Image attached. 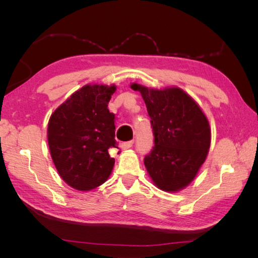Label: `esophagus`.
<instances>
[{"label":"esophagus","mask_w":258,"mask_h":258,"mask_svg":"<svg viewBox=\"0 0 258 258\" xmlns=\"http://www.w3.org/2000/svg\"><path fill=\"white\" fill-rule=\"evenodd\" d=\"M134 145V140H131V141H127V142H123L122 144H120V146H122V149L124 150H127L130 149V147H132Z\"/></svg>","instance_id":"obj_1"}]
</instances>
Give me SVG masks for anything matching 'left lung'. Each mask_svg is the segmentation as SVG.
<instances>
[{
    "label": "left lung",
    "instance_id": "8db88e82",
    "mask_svg": "<svg viewBox=\"0 0 258 258\" xmlns=\"http://www.w3.org/2000/svg\"><path fill=\"white\" fill-rule=\"evenodd\" d=\"M151 117L154 147L144 157L158 188L174 191L187 186L205 162L211 145L210 124L200 106L178 87L150 90L139 84Z\"/></svg>",
    "mask_w": 258,
    "mask_h": 258
}]
</instances>
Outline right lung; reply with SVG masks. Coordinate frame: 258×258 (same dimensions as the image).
I'll return each mask as SVG.
<instances>
[{"label": "right lung", "mask_w": 258, "mask_h": 258, "mask_svg": "<svg viewBox=\"0 0 258 258\" xmlns=\"http://www.w3.org/2000/svg\"><path fill=\"white\" fill-rule=\"evenodd\" d=\"M115 85H85L51 115L47 141L61 177L73 188L90 190L103 184L115 160L108 150L117 149L115 115L108 102Z\"/></svg>", "instance_id": "1"}]
</instances>
